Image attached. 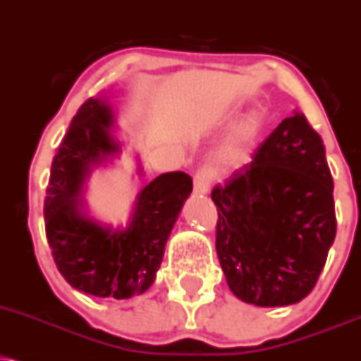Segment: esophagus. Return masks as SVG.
Returning <instances> with one entry per match:
<instances>
[{
  "label": "esophagus",
  "mask_w": 361,
  "mask_h": 361,
  "mask_svg": "<svg viewBox=\"0 0 361 361\" xmlns=\"http://www.w3.org/2000/svg\"><path fill=\"white\" fill-rule=\"evenodd\" d=\"M215 173L212 168H200L197 173H195V180H193V186H195V193L200 195H207L210 192V185L214 181Z\"/></svg>",
  "instance_id": "esophagus-1"
}]
</instances>
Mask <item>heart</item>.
Instances as JSON below:
<instances>
[{"mask_svg": "<svg viewBox=\"0 0 361 361\" xmlns=\"http://www.w3.org/2000/svg\"><path fill=\"white\" fill-rule=\"evenodd\" d=\"M267 114L262 107H254L247 114H244L235 124L232 126L227 136L216 147L215 158L216 161L228 166L240 164L249 156L255 142L266 126Z\"/></svg>", "mask_w": 361, "mask_h": 361, "instance_id": "1", "label": "heart"}]
</instances>
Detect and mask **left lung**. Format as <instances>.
Returning a JSON list of instances; mask_svg holds the SVG:
<instances>
[{"label":"left lung","mask_w":361,"mask_h":361,"mask_svg":"<svg viewBox=\"0 0 361 361\" xmlns=\"http://www.w3.org/2000/svg\"><path fill=\"white\" fill-rule=\"evenodd\" d=\"M216 254L228 288L264 307L299 302L314 288L336 235L323 139L296 112L212 192Z\"/></svg>","instance_id":"1"}]
</instances>
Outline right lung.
<instances>
[{"label":"right lung","mask_w":361,"mask_h":361,"mask_svg":"<svg viewBox=\"0 0 361 361\" xmlns=\"http://www.w3.org/2000/svg\"><path fill=\"white\" fill-rule=\"evenodd\" d=\"M107 102L85 101L59 146L47 188V240L60 274L72 288L97 298L128 299L154 282L164 245L185 200L193 190L183 171L163 173L137 195L128 228L90 219L80 198L90 169L119 151L109 129Z\"/></svg>","instance_id":"1"}]
</instances>
